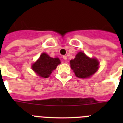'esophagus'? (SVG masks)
Returning <instances> with one entry per match:
<instances>
[{"mask_svg": "<svg viewBox=\"0 0 123 123\" xmlns=\"http://www.w3.org/2000/svg\"><path fill=\"white\" fill-rule=\"evenodd\" d=\"M62 58H63V59L64 60V61H66V60L67 59V56H66V55H64L63 57H62Z\"/></svg>", "mask_w": 123, "mask_h": 123, "instance_id": "obj_1", "label": "esophagus"}]
</instances>
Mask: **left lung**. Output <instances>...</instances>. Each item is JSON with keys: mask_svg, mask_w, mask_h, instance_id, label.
Returning a JSON list of instances; mask_svg holds the SVG:
<instances>
[{"mask_svg": "<svg viewBox=\"0 0 123 123\" xmlns=\"http://www.w3.org/2000/svg\"><path fill=\"white\" fill-rule=\"evenodd\" d=\"M99 61L96 58H90L84 52H80L74 59L70 61V66L76 77L81 79L89 78L97 71Z\"/></svg>", "mask_w": 123, "mask_h": 123, "instance_id": "1", "label": "left lung"}]
</instances>
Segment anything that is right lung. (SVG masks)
Listing matches in <instances>:
<instances>
[{"label":"right lung","instance_id":"1","mask_svg":"<svg viewBox=\"0 0 123 123\" xmlns=\"http://www.w3.org/2000/svg\"><path fill=\"white\" fill-rule=\"evenodd\" d=\"M59 64L61 61L59 58L50 57L46 53H43L37 61L32 65V69L39 77L46 79L50 77Z\"/></svg>","mask_w":123,"mask_h":123}]
</instances>
